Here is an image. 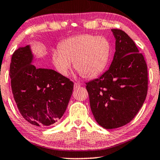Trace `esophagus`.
Segmentation results:
<instances>
[{
	"mask_svg": "<svg viewBox=\"0 0 160 160\" xmlns=\"http://www.w3.org/2000/svg\"><path fill=\"white\" fill-rule=\"evenodd\" d=\"M81 86H82V84H80V83H78V82L74 83V87H75V88H78V87H80Z\"/></svg>",
	"mask_w": 160,
	"mask_h": 160,
	"instance_id": "esophagus-1",
	"label": "esophagus"
}]
</instances>
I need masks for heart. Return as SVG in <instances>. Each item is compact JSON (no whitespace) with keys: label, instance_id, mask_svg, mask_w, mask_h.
Instances as JSON below:
<instances>
[{"label":"heart","instance_id":"1","mask_svg":"<svg viewBox=\"0 0 160 160\" xmlns=\"http://www.w3.org/2000/svg\"><path fill=\"white\" fill-rule=\"evenodd\" d=\"M111 51V43L105 36L83 34L61 42L59 50L52 52V61L61 75H68L73 62L74 68L82 77L93 78L106 68Z\"/></svg>","mask_w":160,"mask_h":160}]
</instances>
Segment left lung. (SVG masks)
Returning <instances> with one entry per match:
<instances>
[{
  "label": "left lung",
  "mask_w": 160,
  "mask_h": 160,
  "mask_svg": "<svg viewBox=\"0 0 160 160\" xmlns=\"http://www.w3.org/2000/svg\"><path fill=\"white\" fill-rule=\"evenodd\" d=\"M111 30L116 38V52L111 66L100 78L86 83L92 112L106 129L120 128L132 121L148 91L143 55L125 32Z\"/></svg>",
  "instance_id": "obj_1"
}]
</instances>
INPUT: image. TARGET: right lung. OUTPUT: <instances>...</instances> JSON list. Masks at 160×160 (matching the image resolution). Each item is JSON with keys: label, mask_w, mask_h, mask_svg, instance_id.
<instances>
[{"label": "right lung", "mask_w": 160, "mask_h": 160, "mask_svg": "<svg viewBox=\"0 0 160 160\" xmlns=\"http://www.w3.org/2000/svg\"><path fill=\"white\" fill-rule=\"evenodd\" d=\"M32 60L29 46L13 53L11 87L22 117L32 125L43 128L55 123L64 114L73 83L54 70L36 68Z\"/></svg>", "instance_id": "add662e5"}]
</instances>
